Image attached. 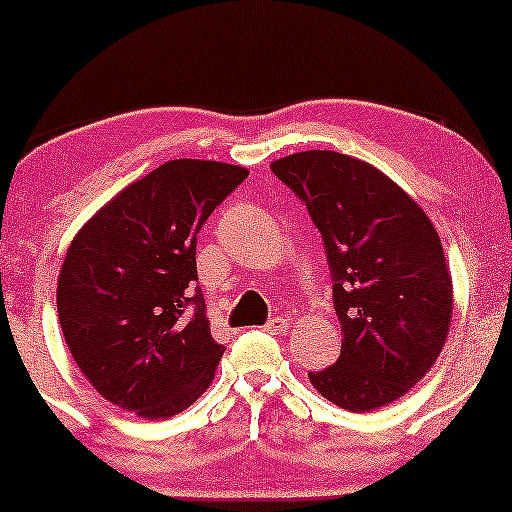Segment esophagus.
Listing matches in <instances>:
<instances>
[{"label": "esophagus", "instance_id": "obj_1", "mask_svg": "<svg viewBox=\"0 0 512 512\" xmlns=\"http://www.w3.org/2000/svg\"><path fill=\"white\" fill-rule=\"evenodd\" d=\"M287 327H290V322H287L285 318H271L264 325V331H269V334H285Z\"/></svg>", "mask_w": 512, "mask_h": 512}]
</instances>
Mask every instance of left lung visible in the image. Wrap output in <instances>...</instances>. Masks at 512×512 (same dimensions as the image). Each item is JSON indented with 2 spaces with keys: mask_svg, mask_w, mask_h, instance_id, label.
I'll use <instances>...</instances> for the list:
<instances>
[{
  "mask_svg": "<svg viewBox=\"0 0 512 512\" xmlns=\"http://www.w3.org/2000/svg\"><path fill=\"white\" fill-rule=\"evenodd\" d=\"M320 229L334 278L341 357L308 371L315 390L371 413L420 383L452 320V278L427 213L369 162L306 150L271 162Z\"/></svg>",
  "mask_w": 512,
  "mask_h": 512,
  "instance_id": "left-lung-1",
  "label": "left lung"
}]
</instances>
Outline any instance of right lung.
I'll list each match as a JSON object with an SVG mask.
<instances>
[{"label": "right lung", "mask_w": 512, "mask_h": 512, "mask_svg": "<svg viewBox=\"0 0 512 512\" xmlns=\"http://www.w3.org/2000/svg\"><path fill=\"white\" fill-rule=\"evenodd\" d=\"M248 169L171 160L99 208L57 278L71 357L115 406L167 420L213 383L215 343L197 283V234Z\"/></svg>", "instance_id": "add662e5"}]
</instances>
